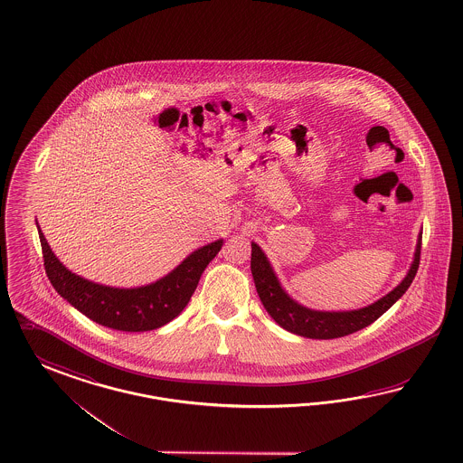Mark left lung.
I'll return each instance as SVG.
<instances>
[{
    "mask_svg": "<svg viewBox=\"0 0 463 463\" xmlns=\"http://www.w3.org/2000/svg\"><path fill=\"white\" fill-rule=\"evenodd\" d=\"M420 240L422 235H419L414 262L409 269L407 276L403 278L402 283L399 284L395 289H392L383 298L374 301L373 305H368L364 308L353 310V312H317L307 307H301L295 299L289 298L270 268L268 257L257 243H252L250 269H252L259 298L262 301L264 308L268 310V314L281 327L308 339H335V337H344L353 332H358L361 328L368 327L402 297L418 272L420 243H422Z\"/></svg>",
    "mask_w": 463,
    "mask_h": 463,
    "instance_id": "left-lung-1",
    "label": "left lung"
}]
</instances>
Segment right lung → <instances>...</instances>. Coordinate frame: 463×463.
I'll return each instance as SVG.
<instances>
[{
	"mask_svg": "<svg viewBox=\"0 0 463 463\" xmlns=\"http://www.w3.org/2000/svg\"><path fill=\"white\" fill-rule=\"evenodd\" d=\"M39 228V224H37ZM45 274L62 298L104 327L122 332H145L162 327L185 308L201 274L220 252L223 240L208 243L189 255L156 283L141 288H110L91 283L64 268L51 250L39 228Z\"/></svg>",
	"mask_w": 463,
	"mask_h": 463,
	"instance_id": "1",
	"label": "right lung"
}]
</instances>
